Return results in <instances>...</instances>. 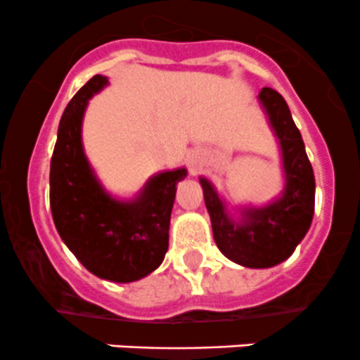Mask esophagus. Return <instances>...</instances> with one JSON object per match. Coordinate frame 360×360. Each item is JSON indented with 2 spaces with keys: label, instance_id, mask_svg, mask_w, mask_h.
Returning a JSON list of instances; mask_svg holds the SVG:
<instances>
[{
  "label": "esophagus",
  "instance_id": "esophagus-1",
  "mask_svg": "<svg viewBox=\"0 0 360 360\" xmlns=\"http://www.w3.org/2000/svg\"><path fill=\"white\" fill-rule=\"evenodd\" d=\"M186 163H188V169H190V174H198L202 170V167H203V162H202V158L198 157L197 153H191V155H188V158H186Z\"/></svg>",
  "mask_w": 360,
  "mask_h": 360
}]
</instances>
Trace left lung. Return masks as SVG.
<instances>
[{
  "instance_id": "1",
  "label": "left lung",
  "mask_w": 360,
  "mask_h": 360,
  "mask_svg": "<svg viewBox=\"0 0 360 360\" xmlns=\"http://www.w3.org/2000/svg\"><path fill=\"white\" fill-rule=\"evenodd\" d=\"M257 99L281 144L285 177L281 197L264 207H244L240 219L235 221L212 183L200 177V184L214 240L221 252L242 266L270 268L288 259L310 228L315 209V177L284 97L264 86Z\"/></svg>"
}]
</instances>
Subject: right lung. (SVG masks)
<instances>
[{
    "mask_svg": "<svg viewBox=\"0 0 360 360\" xmlns=\"http://www.w3.org/2000/svg\"><path fill=\"white\" fill-rule=\"evenodd\" d=\"M106 85V76L90 78L63 112L50 162V209L76 259L99 278L125 284L162 264L176 184L188 172L157 174L132 200H116L104 190L83 151L82 123L89 99Z\"/></svg>",
    "mask_w": 360,
    "mask_h": 360,
    "instance_id": "add662e5",
    "label": "right lung"
}]
</instances>
